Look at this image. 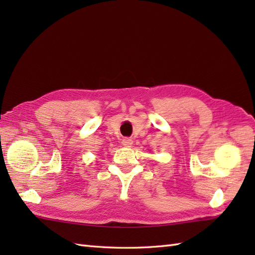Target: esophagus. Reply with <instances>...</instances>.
Segmentation results:
<instances>
[{
  "instance_id": "1",
  "label": "esophagus",
  "mask_w": 255,
  "mask_h": 255,
  "mask_svg": "<svg viewBox=\"0 0 255 255\" xmlns=\"http://www.w3.org/2000/svg\"><path fill=\"white\" fill-rule=\"evenodd\" d=\"M122 143H123V145L124 147H131V144L133 143V141L131 139H129V138H125V139H123V141H122Z\"/></svg>"
}]
</instances>
